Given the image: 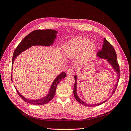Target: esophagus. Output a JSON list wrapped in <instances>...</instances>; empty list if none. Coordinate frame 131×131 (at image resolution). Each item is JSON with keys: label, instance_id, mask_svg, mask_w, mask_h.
Returning a JSON list of instances; mask_svg holds the SVG:
<instances>
[{"label": "esophagus", "instance_id": "34e87169", "mask_svg": "<svg viewBox=\"0 0 131 131\" xmlns=\"http://www.w3.org/2000/svg\"><path fill=\"white\" fill-rule=\"evenodd\" d=\"M75 70L73 69H69L67 72V74L68 75H73L75 73Z\"/></svg>", "mask_w": 131, "mask_h": 131}]
</instances>
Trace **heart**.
Returning a JSON list of instances; mask_svg holds the SVG:
<instances>
[{
	"label": "heart",
	"mask_w": 131,
	"mask_h": 131,
	"mask_svg": "<svg viewBox=\"0 0 131 131\" xmlns=\"http://www.w3.org/2000/svg\"><path fill=\"white\" fill-rule=\"evenodd\" d=\"M94 49V43L89 41L86 38L78 37L70 40L64 47V53L68 58H72L81 50L78 58L79 62H81L88 58Z\"/></svg>",
	"instance_id": "1"
}]
</instances>
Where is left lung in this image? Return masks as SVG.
Listing matches in <instances>:
<instances>
[{"label":"left lung","mask_w":131,"mask_h":131,"mask_svg":"<svg viewBox=\"0 0 131 131\" xmlns=\"http://www.w3.org/2000/svg\"><path fill=\"white\" fill-rule=\"evenodd\" d=\"M97 56L100 57L101 58H105L110 63V64L112 66V67H113L114 69L115 70V71L117 73V74L118 75V78L117 79V82H116L117 84H118V80H119V78H120V67L119 65H118V62L117 61V55H116V53L115 51L113 46H112V45L107 40H106V39L104 38L103 39V47L102 49L100 50L97 53ZM74 78H75V84H74V97L76 99V100L80 103V104L84 105L85 106H98L100 105L103 103H105L107 100H105V101H103L102 103H97V104H87L86 103L84 102L83 101H82L80 98H79L78 96L77 93V76L75 75L74 76ZM117 84H116V86H115V89H114V90L113 91V93L114 94L115 90H116L115 89H116V88H117ZM112 97V96H111Z\"/></svg>","instance_id":"8db88e82"}]
</instances>
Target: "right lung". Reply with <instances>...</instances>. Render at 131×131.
<instances>
[{
    "label": "right lung",
    "instance_id": "right-lung-1",
    "mask_svg": "<svg viewBox=\"0 0 131 131\" xmlns=\"http://www.w3.org/2000/svg\"><path fill=\"white\" fill-rule=\"evenodd\" d=\"M57 33V31L56 30L52 29H38L31 31V33L26 36L25 38H23L22 41L17 46L16 49L15 50L13 59H13L12 63L13 64L14 60L17 56H18L23 51L29 48L31 46H50L52 45L54 40V39L56 37ZM66 74L64 72H63L61 74H59L55 79L52 84L51 85L50 92L49 94H47V96L41 99H39V100H28V99L22 96L16 90L19 96L26 102L33 105H44L49 102L51 100H52V99L54 96L55 93H56L57 85L61 81V80H62L63 79H64L66 77ZM11 78L12 80V74Z\"/></svg>",
    "mask_w": 131,
    "mask_h": 131
}]
</instances>
